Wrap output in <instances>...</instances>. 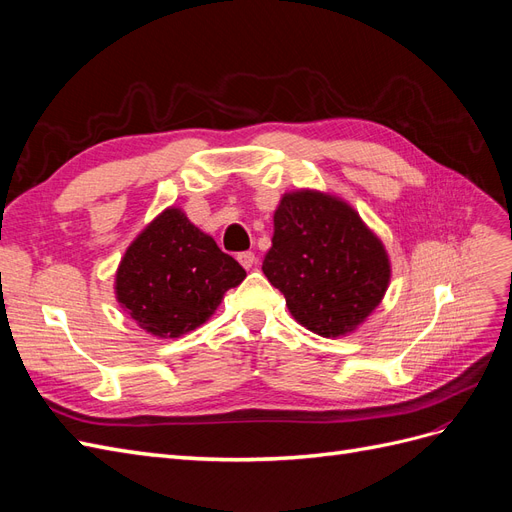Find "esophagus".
<instances>
[{
  "mask_svg": "<svg viewBox=\"0 0 512 512\" xmlns=\"http://www.w3.org/2000/svg\"><path fill=\"white\" fill-rule=\"evenodd\" d=\"M237 260L241 262V265H243L245 269H252L254 262H256V256H254V252H241V254L237 256Z\"/></svg>",
  "mask_w": 512,
  "mask_h": 512,
  "instance_id": "esophagus-1",
  "label": "esophagus"
}]
</instances>
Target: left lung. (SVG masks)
<instances>
[{"instance_id":"8db88e82","label":"left lung","mask_w":512,"mask_h":512,"mask_svg":"<svg viewBox=\"0 0 512 512\" xmlns=\"http://www.w3.org/2000/svg\"><path fill=\"white\" fill-rule=\"evenodd\" d=\"M267 280L286 297L294 320L322 337L354 331L382 301L389 256L350 205L329 194H284L273 215Z\"/></svg>"}]
</instances>
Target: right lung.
Here are the masks:
<instances>
[{
	"label": "right lung",
	"instance_id": "1",
	"mask_svg": "<svg viewBox=\"0 0 512 512\" xmlns=\"http://www.w3.org/2000/svg\"><path fill=\"white\" fill-rule=\"evenodd\" d=\"M245 269L179 209H166L134 239L117 269L115 292L138 327L179 337L200 327Z\"/></svg>",
	"mask_w": 512,
	"mask_h": 512
}]
</instances>
